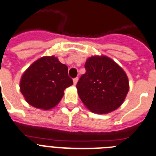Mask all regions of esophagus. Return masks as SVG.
<instances>
[{"label":"esophagus","instance_id":"esophagus-1","mask_svg":"<svg viewBox=\"0 0 156 156\" xmlns=\"http://www.w3.org/2000/svg\"><path fill=\"white\" fill-rule=\"evenodd\" d=\"M78 78H74V80H73V82H74V86H76V85H77V83H78Z\"/></svg>","mask_w":156,"mask_h":156}]
</instances>
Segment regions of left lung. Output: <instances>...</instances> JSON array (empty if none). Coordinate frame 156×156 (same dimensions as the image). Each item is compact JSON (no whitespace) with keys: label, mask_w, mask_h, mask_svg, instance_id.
Listing matches in <instances>:
<instances>
[{"label":"left lung","mask_w":156,"mask_h":156,"mask_svg":"<svg viewBox=\"0 0 156 156\" xmlns=\"http://www.w3.org/2000/svg\"><path fill=\"white\" fill-rule=\"evenodd\" d=\"M86 72L77 84L78 96L94 113L106 114L123 104L129 90L125 70L112 58L94 55L86 59Z\"/></svg>","instance_id":"left-lung-1"}]
</instances>
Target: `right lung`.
<instances>
[{
    "label": "right lung",
    "instance_id": "right-lung-1",
    "mask_svg": "<svg viewBox=\"0 0 156 156\" xmlns=\"http://www.w3.org/2000/svg\"><path fill=\"white\" fill-rule=\"evenodd\" d=\"M72 85L67 66L55 56H44L23 72L20 90L30 105L49 110L59 103L65 89Z\"/></svg>",
    "mask_w": 156,
    "mask_h": 156
}]
</instances>
